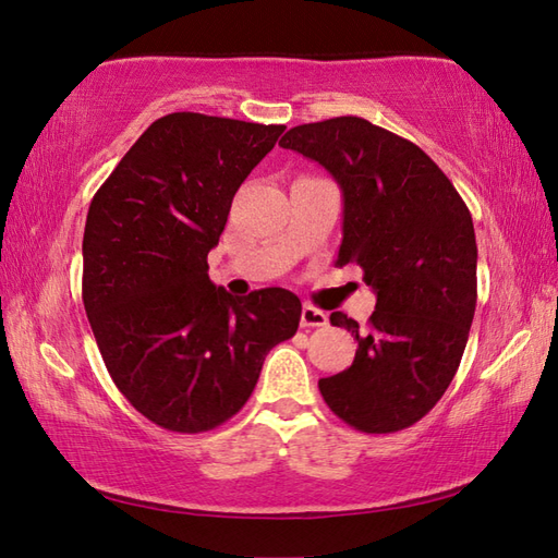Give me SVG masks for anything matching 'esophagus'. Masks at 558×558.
<instances>
[{"mask_svg":"<svg viewBox=\"0 0 558 558\" xmlns=\"http://www.w3.org/2000/svg\"><path fill=\"white\" fill-rule=\"evenodd\" d=\"M300 322H302L304 328H322V326L328 324V314L322 312V310H316V306H312V304H304Z\"/></svg>","mask_w":558,"mask_h":558,"instance_id":"obj_1","label":"esophagus"}]
</instances>
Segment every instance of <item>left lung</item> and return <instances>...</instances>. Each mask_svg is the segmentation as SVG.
I'll return each instance as SVG.
<instances>
[{
	"instance_id": "obj_1",
	"label": "left lung",
	"mask_w": 558,
	"mask_h": 558,
	"mask_svg": "<svg viewBox=\"0 0 558 558\" xmlns=\"http://www.w3.org/2000/svg\"><path fill=\"white\" fill-rule=\"evenodd\" d=\"M322 165L342 192L338 266L357 264L376 292L350 369L318 381L326 405L366 434L420 422L453 381L477 304V242L456 186L412 141L362 117L292 126L280 141Z\"/></svg>"
}]
</instances>
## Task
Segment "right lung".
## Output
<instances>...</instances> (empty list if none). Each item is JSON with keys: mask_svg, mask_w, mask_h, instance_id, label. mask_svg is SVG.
Instances as JSON below:
<instances>
[{"mask_svg": "<svg viewBox=\"0 0 558 558\" xmlns=\"http://www.w3.org/2000/svg\"><path fill=\"white\" fill-rule=\"evenodd\" d=\"M286 132L172 112L153 122L93 196L83 306L114 386L153 424L198 434L242 410L266 354L298 333L282 288L232 298L208 278L236 189Z\"/></svg>", "mask_w": 558, "mask_h": 558, "instance_id": "obj_1", "label": "right lung"}]
</instances>
